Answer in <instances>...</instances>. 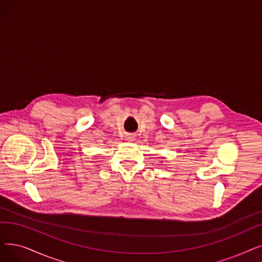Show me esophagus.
<instances>
[{
	"label": "esophagus",
	"instance_id": "34e87169",
	"mask_svg": "<svg viewBox=\"0 0 262 262\" xmlns=\"http://www.w3.org/2000/svg\"><path fill=\"white\" fill-rule=\"evenodd\" d=\"M125 139H126V141H128V142H132V141H134V136L133 135H127L126 137H125Z\"/></svg>",
	"mask_w": 262,
	"mask_h": 262
}]
</instances>
